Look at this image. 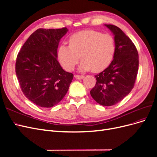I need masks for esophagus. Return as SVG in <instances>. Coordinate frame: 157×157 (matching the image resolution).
<instances>
[{"label": "esophagus", "mask_w": 157, "mask_h": 157, "mask_svg": "<svg viewBox=\"0 0 157 157\" xmlns=\"http://www.w3.org/2000/svg\"><path fill=\"white\" fill-rule=\"evenodd\" d=\"M75 77L77 79H82L84 77L83 75H76L75 76Z\"/></svg>", "instance_id": "1"}]
</instances>
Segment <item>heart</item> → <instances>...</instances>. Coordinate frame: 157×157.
I'll use <instances>...</instances> for the list:
<instances>
[{"mask_svg":"<svg viewBox=\"0 0 157 157\" xmlns=\"http://www.w3.org/2000/svg\"><path fill=\"white\" fill-rule=\"evenodd\" d=\"M115 52V43L108 34L86 30L75 33L70 37L69 45L61 44L58 57L63 67L73 71L81 57V71L92 70L99 73L110 65Z\"/></svg>","mask_w":157,"mask_h":157,"instance_id":"heart-1","label":"heart"}]
</instances>
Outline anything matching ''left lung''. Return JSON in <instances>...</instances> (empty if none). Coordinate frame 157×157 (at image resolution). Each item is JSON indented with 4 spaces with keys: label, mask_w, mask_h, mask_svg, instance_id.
I'll use <instances>...</instances> for the list:
<instances>
[{
    "label": "left lung",
    "mask_w": 157,
    "mask_h": 157,
    "mask_svg": "<svg viewBox=\"0 0 157 157\" xmlns=\"http://www.w3.org/2000/svg\"><path fill=\"white\" fill-rule=\"evenodd\" d=\"M105 25L115 36V52L109 67L95 76L97 82L90 94L100 105L111 106L121 101L134 88L139 56L134 44L120 28Z\"/></svg>",
    "instance_id": "left-lung-1"
}]
</instances>
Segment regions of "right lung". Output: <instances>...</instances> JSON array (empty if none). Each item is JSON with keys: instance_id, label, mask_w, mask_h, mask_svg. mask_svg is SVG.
Instances as JSON below:
<instances>
[{"instance_id": "right-lung-1", "label": "right lung", "mask_w": 157, "mask_h": 157, "mask_svg": "<svg viewBox=\"0 0 157 157\" xmlns=\"http://www.w3.org/2000/svg\"><path fill=\"white\" fill-rule=\"evenodd\" d=\"M68 29H39L21 47L16 73L25 96L41 107H52L67 94L73 75L61 68L58 59L60 39Z\"/></svg>"}]
</instances>
